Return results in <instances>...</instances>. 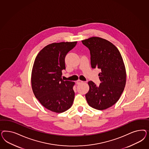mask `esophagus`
<instances>
[{
    "instance_id": "1",
    "label": "esophagus",
    "mask_w": 149,
    "mask_h": 149,
    "mask_svg": "<svg viewBox=\"0 0 149 149\" xmlns=\"http://www.w3.org/2000/svg\"><path fill=\"white\" fill-rule=\"evenodd\" d=\"M82 82H83V81H81L80 80H78L77 81V84H80L82 83Z\"/></svg>"
}]
</instances>
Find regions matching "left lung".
Returning a JSON list of instances; mask_svg holds the SVG:
<instances>
[{
	"mask_svg": "<svg viewBox=\"0 0 149 149\" xmlns=\"http://www.w3.org/2000/svg\"><path fill=\"white\" fill-rule=\"evenodd\" d=\"M90 51L92 68L100 69L99 86L89 81L90 89L85 95L88 105L102 110L115 104L124 90L126 72L121 54L111 42L99 37H91L82 40Z\"/></svg>",
	"mask_w": 149,
	"mask_h": 149,
	"instance_id": "left-lung-1",
	"label": "left lung"
}]
</instances>
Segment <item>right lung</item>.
Here are the masks:
<instances>
[{
    "label": "right lung",
    "instance_id": "right-lung-1",
    "mask_svg": "<svg viewBox=\"0 0 149 149\" xmlns=\"http://www.w3.org/2000/svg\"><path fill=\"white\" fill-rule=\"evenodd\" d=\"M77 41L52 43L36 56L32 69L33 92L42 106L54 113H63L72 106L74 82L63 81L65 57Z\"/></svg>",
    "mask_w": 149,
    "mask_h": 149
}]
</instances>
